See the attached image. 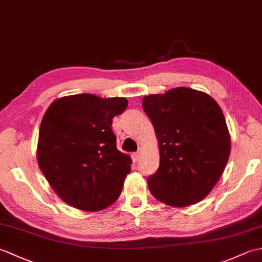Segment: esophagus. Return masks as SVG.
<instances>
[{"label": "esophagus", "instance_id": "obj_1", "mask_svg": "<svg viewBox=\"0 0 262 262\" xmlns=\"http://www.w3.org/2000/svg\"><path fill=\"white\" fill-rule=\"evenodd\" d=\"M140 155H141V153L140 152H137V153H134L132 155V159H133V161H134V162H137L138 160H140Z\"/></svg>", "mask_w": 262, "mask_h": 262}]
</instances>
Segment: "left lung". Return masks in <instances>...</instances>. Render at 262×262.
I'll return each mask as SVG.
<instances>
[{"mask_svg": "<svg viewBox=\"0 0 262 262\" xmlns=\"http://www.w3.org/2000/svg\"><path fill=\"white\" fill-rule=\"evenodd\" d=\"M159 141L160 165L148 177L153 196L173 207L203 200L229 161L231 138L222 109L207 93L176 88L143 98Z\"/></svg>", "mask_w": 262, "mask_h": 262, "instance_id": "1", "label": "left lung"}]
</instances>
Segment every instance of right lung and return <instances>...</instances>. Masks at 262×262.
Segmentation results:
<instances>
[{
	"instance_id": "add662e5",
	"label": "right lung",
	"mask_w": 262,
	"mask_h": 262,
	"mask_svg": "<svg viewBox=\"0 0 262 262\" xmlns=\"http://www.w3.org/2000/svg\"><path fill=\"white\" fill-rule=\"evenodd\" d=\"M127 105L126 98L82 93L48 107L39 129L37 161L66 204L98 211L120 196L132 160L117 149L111 125Z\"/></svg>"
}]
</instances>
